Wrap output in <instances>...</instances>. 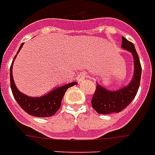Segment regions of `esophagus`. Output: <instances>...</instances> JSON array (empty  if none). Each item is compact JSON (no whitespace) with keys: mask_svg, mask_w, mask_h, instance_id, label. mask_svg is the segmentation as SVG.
<instances>
[{"mask_svg":"<svg viewBox=\"0 0 155 155\" xmlns=\"http://www.w3.org/2000/svg\"><path fill=\"white\" fill-rule=\"evenodd\" d=\"M87 77V73H85V72L80 73L77 76L78 81H82L83 80H85Z\"/></svg>","mask_w":155,"mask_h":155,"instance_id":"esophagus-1","label":"esophagus"}]
</instances>
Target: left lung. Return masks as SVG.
<instances>
[{"label": "left lung", "mask_w": 155, "mask_h": 155, "mask_svg": "<svg viewBox=\"0 0 155 155\" xmlns=\"http://www.w3.org/2000/svg\"><path fill=\"white\" fill-rule=\"evenodd\" d=\"M122 47L130 51L134 56L135 73L131 82L117 91H108L97 85L94 96L92 98V106L99 114H110L113 112H120L125 109L135 99L140 86L141 75V66L136 48L124 37L122 38Z\"/></svg>", "instance_id": "left-lung-1"}]
</instances>
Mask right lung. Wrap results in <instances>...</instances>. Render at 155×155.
<instances>
[{"instance_id": "1", "label": "right lung", "mask_w": 155, "mask_h": 155, "mask_svg": "<svg viewBox=\"0 0 155 155\" xmlns=\"http://www.w3.org/2000/svg\"><path fill=\"white\" fill-rule=\"evenodd\" d=\"M23 44L21 45L19 50ZM19 52V51H18ZM12 65L10 67V85L11 90L14 95V99L19 104V106L29 115L38 117H49L56 113L61 107V99L66 93L68 88L77 84L76 82H71L62 87L56 88L50 94L40 98H31L25 94H21L17 87H15L12 74Z\"/></svg>"}]
</instances>
